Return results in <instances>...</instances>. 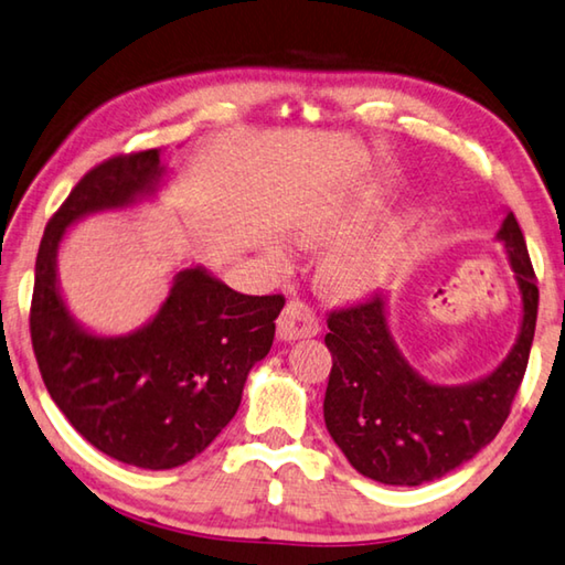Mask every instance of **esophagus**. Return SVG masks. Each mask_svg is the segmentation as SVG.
I'll return each mask as SVG.
<instances>
[{"mask_svg":"<svg viewBox=\"0 0 565 565\" xmlns=\"http://www.w3.org/2000/svg\"><path fill=\"white\" fill-rule=\"evenodd\" d=\"M276 334H279L281 342H297V339L317 337L319 319L307 303L289 301L284 307L279 321H276Z\"/></svg>","mask_w":565,"mask_h":565,"instance_id":"obj_1","label":"esophagus"}]
</instances>
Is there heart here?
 <instances>
[{"label":"heart","mask_w":565,"mask_h":565,"mask_svg":"<svg viewBox=\"0 0 565 565\" xmlns=\"http://www.w3.org/2000/svg\"><path fill=\"white\" fill-rule=\"evenodd\" d=\"M372 201H360L352 209L329 213L311 221L303 234L317 241H331L327 256L319 264V279L334 297H364L390 279L399 266V238L392 234H363L372 221ZM276 262H284L281 250H274Z\"/></svg>","instance_id":"1"}]
</instances>
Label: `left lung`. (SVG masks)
<instances>
[{
  "label": "left lung",
  "instance_id": "obj_1",
  "mask_svg": "<svg viewBox=\"0 0 565 565\" xmlns=\"http://www.w3.org/2000/svg\"><path fill=\"white\" fill-rule=\"evenodd\" d=\"M521 291V329L508 356L486 377L465 384L425 380L392 337L387 297L331 311L324 342L331 374L324 423L356 472L384 486H423L476 458L510 415L531 354L539 286L523 231L505 213L495 234Z\"/></svg>",
  "mask_w": 565,
  "mask_h": 565
}]
</instances>
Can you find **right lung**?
Returning a JSON list of instances; mask_svg holds the SVG:
<instances>
[{"label":"right lung","mask_w":565,"mask_h":565,"mask_svg":"<svg viewBox=\"0 0 565 565\" xmlns=\"http://www.w3.org/2000/svg\"><path fill=\"white\" fill-rule=\"evenodd\" d=\"M166 175L158 148L89 170L44 228L30 311L34 356L62 415L100 452L146 470L178 468L216 440L284 309L279 294L248 297L191 266L173 276L156 317L128 334H95L70 315L57 279L67 228L153 199Z\"/></svg>","instance_id":"add662e5"}]
</instances>
